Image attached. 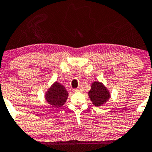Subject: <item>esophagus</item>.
<instances>
[{
	"label": "esophagus",
	"mask_w": 152,
	"mask_h": 152,
	"mask_svg": "<svg viewBox=\"0 0 152 152\" xmlns=\"http://www.w3.org/2000/svg\"><path fill=\"white\" fill-rule=\"evenodd\" d=\"M75 91H83V88H82V87H78L77 88L75 89Z\"/></svg>",
	"instance_id": "34e87169"
}]
</instances>
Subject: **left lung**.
<instances>
[{"instance_id": "8db88e82", "label": "left lung", "mask_w": 152, "mask_h": 152, "mask_svg": "<svg viewBox=\"0 0 152 152\" xmlns=\"http://www.w3.org/2000/svg\"><path fill=\"white\" fill-rule=\"evenodd\" d=\"M88 95L93 104L96 106L103 105L110 97L108 90L99 82H94L92 84L91 88L88 92Z\"/></svg>"}]
</instances>
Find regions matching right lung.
Returning a JSON list of instances; mask_svg holds the SVG:
<instances>
[{"label":"right lung","instance_id":"1","mask_svg":"<svg viewBox=\"0 0 152 152\" xmlns=\"http://www.w3.org/2000/svg\"><path fill=\"white\" fill-rule=\"evenodd\" d=\"M67 97L68 93L65 88L58 83H54L46 94V99L48 103L55 107L63 106Z\"/></svg>","mask_w":152,"mask_h":152}]
</instances>
